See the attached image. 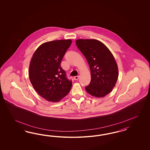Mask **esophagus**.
<instances>
[{
  "mask_svg": "<svg viewBox=\"0 0 150 150\" xmlns=\"http://www.w3.org/2000/svg\"><path fill=\"white\" fill-rule=\"evenodd\" d=\"M79 76H75V77H74L75 80H77L79 79Z\"/></svg>",
  "mask_w": 150,
  "mask_h": 150,
  "instance_id": "obj_1",
  "label": "esophagus"
}]
</instances>
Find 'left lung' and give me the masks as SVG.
<instances>
[{
    "label": "left lung",
    "mask_w": 150,
    "mask_h": 150,
    "mask_svg": "<svg viewBox=\"0 0 150 150\" xmlns=\"http://www.w3.org/2000/svg\"><path fill=\"white\" fill-rule=\"evenodd\" d=\"M76 45L90 68L91 80L85 87L87 92L98 98L107 95L115 86L119 75L113 55L105 44L95 39H79Z\"/></svg>",
    "instance_id": "left-lung-1"
}]
</instances>
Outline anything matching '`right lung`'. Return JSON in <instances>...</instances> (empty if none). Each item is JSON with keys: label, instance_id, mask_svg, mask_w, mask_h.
Here are the masks:
<instances>
[{"label": "right lung", "instance_id": "obj_1", "mask_svg": "<svg viewBox=\"0 0 150 150\" xmlns=\"http://www.w3.org/2000/svg\"><path fill=\"white\" fill-rule=\"evenodd\" d=\"M72 41L60 40L43 43L31 59L28 76L32 86L45 100L58 102L70 91L72 82L66 77L61 61Z\"/></svg>", "mask_w": 150, "mask_h": 150}]
</instances>
